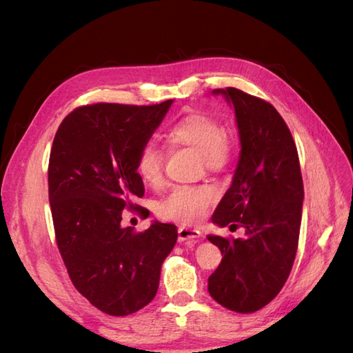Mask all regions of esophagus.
<instances>
[{
	"instance_id": "obj_1",
	"label": "esophagus",
	"mask_w": 353,
	"mask_h": 353,
	"mask_svg": "<svg viewBox=\"0 0 353 353\" xmlns=\"http://www.w3.org/2000/svg\"><path fill=\"white\" fill-rule=\"evenodd\" d=\"M177 234H179V241H181V243H183V241H196L197 238H200V230L185 228V226L179 228Z\"/></svg>"
}]
</instances>
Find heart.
<instances>
[{
  "label": "heart",
  "instance_id": "obj_1",
  "mask_svg": "<svg viewBox=\"0 0 353 353\" xmlns=\"http://www.w3.org/2000/svg\"><path fill=\"white\" fill-rule=\"evenodd\" d=\"M170 147H186L199 153L205 168L219 172L226 167L232 142L224 125L205 112H192L171 125L165 134ZM137 174L150 188H159L163 182V153L153 145L141 148L137 157ZM215 192L211 186H176L159 205L157 215L177 223H197L214 203Z\"/></svg>",
  "mask_w": 353,
  "mask_h": 353
}]
</instances>
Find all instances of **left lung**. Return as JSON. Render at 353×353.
<instances>
[{"label":"left lung","mask_w":353,"mask_h":353,"mask_svg":"<svg viewBox=\"0 0 353 353\" xmlns=\"http://www.w3.org/2000/svg\"><path fill=\"white\" fill-rule=\"evenodd\" d=\"M234 104L241 153L212 221L245 229L244 238L209 235L223 259L208 290L230 311L264 308L287 282L302 221L303 181L287 123L268 101L236 88L215 89Z\"/></svg>","instance_id":"obj_1"}]
</instances>
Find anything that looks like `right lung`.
Returning a JSON list of instances; mask_svg holds the SVG:
<instances>
[{
	"label": "right lung",
	"instance_id": "add662e5",
	"mask_svg": "<svg viewBox=\"0 0 353 353\" xmlns=\"http://www.w3.org/2000/svg\"><path fill=\"white\" fill-rule=\"evenodd\" d=\"M171 103L80 106L52 141L48 196L59 252L74 287L109 316H129L153 301L177 241L174 224L121 226L124 209L137 211L134 200L144 196L137 157Z\"/></svg>",
	"mask_w": 353,
	"mask_h": 353
}]
</instances>
